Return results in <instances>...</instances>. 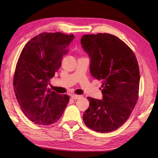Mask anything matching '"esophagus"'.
Segmentation results:
<instances>
[{"label": "esophagus", "instance_id": "esophagus-1", "mask_svg": "<svg viewBox=\"0 0 158 158\" xmlns=\"http://www.w3.org/2000/svg\"><path fill=\"white\" fill-rule=\"evenodd\" d=\"M71 98L74 99V100H78V99H79L80 98H81V95H71Z\"/></svg>", "mask_w": 158, "mask_h": 158}]
</instances>
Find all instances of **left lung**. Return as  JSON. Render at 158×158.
<instances>
[{
	"mask_svg": "<svg viewBox=\"0 0 158 158\" xmlns=\"http://www.w3.org/2000/svg\"><path fill=\"white\" fill-rule=\"evenodd\" d=\"M81 44L90 58V74L102 81V99L87 98L90 107L83 119L96 132H112L127 121L137 102L140 75L137 58L125 42L109 33L84 35Z\"/></svg>",
	"mask_w": 158,
	"mask_h": 158,
	"instance_id": "obj_1",
	"label": "left lung"
}]
</instances>
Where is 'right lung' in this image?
I'll return each instance as SVG.
<instances>
[{
    "label": "right lung",
    "instance_id": "obj_1",
    "mask_svg": "<svg viewBox=\"0 0 158 158\" xmlns=\"http://www.w3.org/2000/svg\"><path fill=\"white\" fill-rule=\"evenodd\" d=\"M74 38V35L42 33L28 42L21 53L14 90L23 113L35 124L54 123L68 105V95L58 94L47 87Z\"/></svg>",
    "mask_w": 158,
    "mask_h": 158
}]
</instances>
